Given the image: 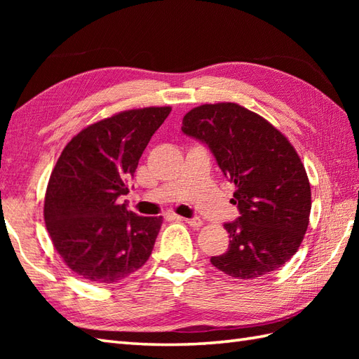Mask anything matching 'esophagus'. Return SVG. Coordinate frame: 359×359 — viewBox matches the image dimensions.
<instances>
[{
    "mask_svg": "<svg viewBox=\"0 0 359 359\" xmlns=\"http://www.w3.org/2000/svg\"><path fill=\"white\" fill-rule=\"evenodd\" d=\"M184 220L188 225H191L194 228H199L203 225V220L201 217H191V219H184Z\"/></svg>",
    "mask_w": 359,
    "mask_h": 359,
    "instance_id": "obj_1",
    "label": "esophagus"
}]
</instances>
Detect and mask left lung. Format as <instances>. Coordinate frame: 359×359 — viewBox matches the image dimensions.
<instances>
[{
	"label": "left lung",
	"instance_id": "obj_1",
	"mask_svg": "<svg viewBox=\"0 0 359 359\" xmlns=\"http://www.w3.org/2000/svg\"><path fill=\"white\" fill-rule=\"evenodd\" d=\"M182 131L207 144L236 187L231 202L241 216L224 225L230 245L211 264L242 280L279 270L299 248L311 210L310 182L293 144L238 103L197 106Z\"/></svg>",
	"mask_w": 359,
	"mask_h": 359
}]
</instances>
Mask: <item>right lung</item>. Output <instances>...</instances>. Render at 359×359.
<instances>
[{
	"label": "right lung",
	"instance_id": "right-lung-1",
	"mask_svg": "<svg viewBox=\"0 0 359 359\" xmlns=\"http://www.w3.org/2000/svg\"><path fill=\"white\" fill-rule=\"evenodd\" d=\"M170 106L129 109L83 129L66 144L50 174L44 222L63 262L79 276L108 285L148 261L162 217L128 211L139 160Z\"/></svg>",
	"mask_w": 359,
	"mask_h": 359
}]
</instances>
